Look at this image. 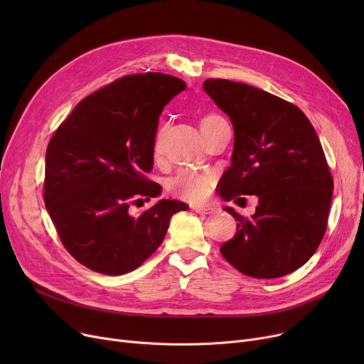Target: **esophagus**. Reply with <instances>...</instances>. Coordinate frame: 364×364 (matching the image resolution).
<instances>
[{
  "instance_id": "1",
  "label": "esophagus",
  "mask_w": 364,
  "mask_h": 364,
  "mask_svg": "<svg viewBox=\"0 0 364 364\" xmlns=\"http://www.w3.org/2000/svg\"><path fill=\"white\" fill-rule=\"evenodd\" d=\"M192 208H193L195 213H199V214H208V213L213 211V208L208 206V205H193Z\"/></svg>"
}]
</instances>
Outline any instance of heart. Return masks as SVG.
<instances>
[{"instance_id": "1", "label": "heart", "mask_w": 364, "mask_h": 364, "mask_svg": "<svg viewBox=\"0 0 364 364\" xmlns=\"http://www.w3.org/2000/svg\"><path fill=\"white\" fill-rule=\"evenodd\" d=\"M220 121H223V118L218 117V114H206L200 121V129L213 127ZM155 151L159 153V143L155 144ZM169 190L177 198L186 200H199L208 195L209 177L195 171H181L171 180Z\"/></svg>"}]
</instances>
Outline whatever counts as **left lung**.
<instances>
[{
  "mask_svg": "<svg viewBox=\"0 0 364 364\" xmlns=\"http://www.w3.org/2000/svg\"><path fill=\"white\" fill-rule=\"evenodd\" d=\"M203 90L235 129L220 196H258L250 220L224 208L237 230L220 252L246 276L289 274L313 257L328 225L333 180L317 132L299 107L252 85L206 80Z\"/></svg>",
  "mask_w": 364,
  "mask_h": 364,
  "instance_id": "left-lung-1",
  "label": "left lung"
}]
</instances>
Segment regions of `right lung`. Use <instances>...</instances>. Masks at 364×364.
<instances>
[{
    "label": "right lung",
    "instance_id": "right-lung-1",
    "mask_svg": "<svg viewBox=\"0 0 364 364\" xmlns=\"http://www.w3.org/2000/svg\"><path fill=\"white\" fill-rule=\"evenodd\" d=\"M186 90L165 73L128 75L76 105L46 153L44 202L68 252L90 270H136L164 242L169 220L188 206L161 199L141 215L129 203L158 198L153 168L159 114Z\"/></svg>",
    "mask_w": 364,
    "mask_h": 364
}]
</instances>
